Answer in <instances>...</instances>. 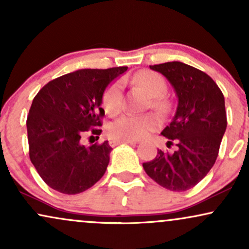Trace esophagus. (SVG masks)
I'll use <instances>...</instances> for the list:
<instances>
[{"label":"esophagus","instance_id":"1","mask_svg":"<svg viewBox=\"0 0 249 249\" xmlns=\"http://www.w3.org/2000/svg\"><path fill=\"white\" fill-rule=\"evenodd\" d=\"M119 144H139V142H137V141H133V140H124V141L114 140V141H110V145H112V146L119 145Z\"/></svg>","mask_w":249,"mask_h":249}]
</instances>
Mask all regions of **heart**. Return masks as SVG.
<instances>
[{
    "label": "heart",
    "instance_id": "b5f03b06",
    "mask_svg": "<svg viewBox=\"0 0 249 249\" xmlns=\"http://www.w3.org/2000/svg\"><path fill=\"white\" fill-rule=\"evenodd\" d=\"M134 81L139 84L153 99V105L165 107L164 101L159 99L166 90V84L158 73L142 70L134 76ZM104 108L109 114H115L122 106V88L120 82H114L106 89L104 93ZM158 124V118L153 114L135 115L124 114L113 121L108 127V135L114 140H139L145 136Z\"/></svg>",
    "mask_w": 249,
    "mask_h": 249
}]
</instances>
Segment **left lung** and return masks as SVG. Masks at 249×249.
<instances>
[{
    "instance_id": "8db88e82",
    "label": "left lung",
    "mask_w": 249,
    "mask_h": 249,
    "mask_svg": "<svg viewBox=\"0 0 249 249\" xmlns=\"http://www.w3.org/2000/svg\"><path fill=\"white\" fill-rule=\"evenodd\" d=\"M150 69L164 75L177 94L173 120L161 131L167 146L174 142L177 151L158 150L143 168L164 188L185 192L197 185L216 161L228 125L225 100L209 75L188 64L173 61Z\"/></svg>"
}]
</instances>
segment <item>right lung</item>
<instances>
[{"label":"right lung","instance_id":"obj_1","mask_svg":"<svg viewBox=\"0 0 249 249\" xmlns=\"http://www.w3.org/2000/svg\"><path fill=\"white\" fill-rule=\"evenodd\" d=\"M127 69L77 70L48 82L36 93L26 120L29 155L51 188L79 194L105 174L112 151L108 142L85 146L81 137L88 131L100 135L104 92Z\"/></svg>","mask_w":249,"mask_h":249}]
</instances>
